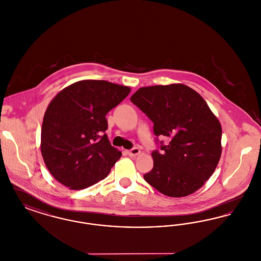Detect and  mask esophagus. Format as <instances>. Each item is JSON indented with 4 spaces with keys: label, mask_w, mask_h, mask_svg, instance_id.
Instances as JSON below:
<instances>
[{
    "label": "esophagus",
    "mask_w": 261,
    "mask_h": 261,
    "mask_svg": "<svg viewBox=\"0 0 261 261\" xmlns=\"http://www.w3.org/2000/svg\"><path fill=\"white\" fill-rule=\"evenodd\" d=\"M127 152H128V154H129L130 156H135V155L140 153V149H139V148L135 147V148H132V149H129Z\"/></svg>",
    "instance_id": "esophagus-1"
}]
</instances>
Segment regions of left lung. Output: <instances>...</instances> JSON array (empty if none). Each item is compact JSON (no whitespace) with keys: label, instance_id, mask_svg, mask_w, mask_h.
I'll return each mask as SVG.
<instances>
[{"label":"left lung","instance_id":"obj_1","mask_svg":"<svg viewBox=\"0 0 261 261\" xmlns=\"http://www.w3.org/2000/svg\"><path fill=\"white\" fill-rule=\"evenodd\" d=\"M130 99L152 121L156 136L153 167L144 179L172 198L199 190L221 155V125L206 101L183 84L140 88ZM163 136L168 144L159 140Z\"/></svg>","mask_w":261,"mask_h":261}]
</instances>
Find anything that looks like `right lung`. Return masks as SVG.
<instances>
[{"mask_svg":"<svg viewBox=\"0 0 261 261\" xmlns=\"http://www.w3.org/2000/svg\"><path fill=\"white\" fill-rule=\"evenodd\" d=\"M129 93L130 88L108 81L82 80L54 98L43 119L41 152L55 179L81 190L109 175L121 151L106 134V115Z\"/></svg>","mask_w":261,"mask_h":261,"instance_id":"add662e5","label":"right lung"}]
</instances>
